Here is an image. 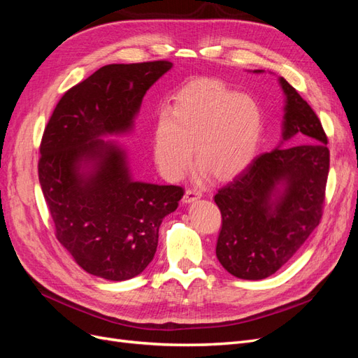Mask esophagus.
Returning a JSON list of instances; mask_svg holds the SVG:
<instances>
[{"instance_id": "34e87169", "label": "esophagus", "mask_w": 358, "mask_h": 358, "mask_svg": "<svg viewBox=\"0 0 358 358\" xmlns=\"http://www.w3.org/2000/svg\"><path fill=\"white\" fill-rule=\"evenodd\" d=\"M199 199H201V192L196 188H188L183 196V203H194Z\"/></svg>"}]
</instances>
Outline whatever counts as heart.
Segmentation results:
<instances>
[{
    "mask_svg": "<svg viewBox=\"0 0 358 358\" xmlns=\"http://www.w3.org/2000/svg\"><path fill=\"white\" fill-rule=\"evenodd\" d=\"M263 115L245 94H236L213 79L188 83L175 95L170 110L157 113L150 149L166 179L178 180L197 164L215 180H230L248 169L257 155Z\"/></svg>",
    "mask_w": 358,
    "mask_h": 358,
    "instance_id": "b5f03b06",
    "label": "heart"
}]
</instances>
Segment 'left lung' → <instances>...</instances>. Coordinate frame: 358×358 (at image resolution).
Returning <instances> with one entry per match:
<instances>
[{
    "mask_svg": "<svg viewBox=\"0 0 358 358\" xmlns=\"http://www.w3.org/2000/svg\"><path fill=\"white\" fill-rule=\"evenodd\" d=\"M279 85L285 95L282 140L215 196L222 215L216 257L239 279L258 280L278 272L322 215L330 167L327 136L300 94L284 78ZM297 139L306 143L290 144Z\"/></svg>",
    "mask_w": 358,
    "mask_h": 358,
    "instance_id": "1",
    "label": "left lung"
}]
</instances>
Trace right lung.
Returning <instances> with one entry per match:
<instances>
[{
    "instance_id": "1",
    "label": "right lung",
    "mask_w": 358,
    "mask_h": 358,
    "mask_svg": "<svg viewBox=\"0 0 358 358\" xmlns=\"http://www.w3.org/2000/svg\"><path fill=\"white\" fill-rule=\"evenodd\" d=\"M173 64H110L57 104L40 145L38 180L57 239L85 272L127 280L152 262L162 220L183 189L134 180L122 146L148 90Z\"/></svg>"
}]
</instances>
